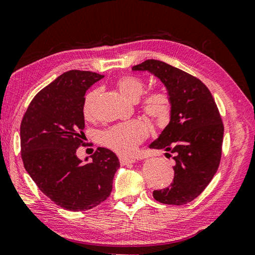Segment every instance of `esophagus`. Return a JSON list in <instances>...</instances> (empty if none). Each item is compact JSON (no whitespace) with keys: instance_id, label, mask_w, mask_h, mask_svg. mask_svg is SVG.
<instances>
[{"instance_id":"esophagus-1","label":"esophagus","mask_w":255,"mask_h":255,"mask_svg":"<svg viewBox=\"0 0 255 255\" xmlns=\"http://www.w3.org/2000/svg\"><path fill=\"white\" fill-rule=\"evenodd\" d=\"M119 161H120V164H122V165H129V164H133L136 160H135V158H131V157L120 156Z\"/></svg>"}]
</instances>
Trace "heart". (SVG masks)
<instances>
[{
  "instance_id": "b5f03b06",
  "label": "heart",
  "mask_w": 255,
  "mask_h": 255,
  "mask_svg": "<svg viewBox=\"0 0 255 255\" xmlns=\"http://www.w3.org/2000/svg\"><path fill=\"white\" fill-rule=\"evenodd\" d=\"M116 88L125 98L137 101L145 90V81L141 78L125 75L119 77L115 82ZM99 90L94 89L88 92L82 104L83 117H92L95 103L98 98ZM142 114L157 127H165L172 118L173 103L169 94L163 89H156L142 97L139 101ZM148 136V126L145 122L138 119L117 124L101 131L99 141L101 145L109 148L118 154L127 155L135 149L138 143Z\"/></svg>"
}]
</instances>
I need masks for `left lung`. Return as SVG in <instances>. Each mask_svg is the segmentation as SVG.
I'll list each match as a JSON object with an SVG mask.
<instances>
[{"label": "left lung", "instance_id": "left-lung-1", "mask_svg": "<svg viewBox=\"0 0 255 255\" xmlns=\"http://www.w3.org/2000/svg\"><path fill=\"white\" fill-rule=\"evenodd\" d=\"M132 70L159 78L173 103L169 124L149 147L174 155V179L152 196L163 204H187L211 183L221 161L224 125L215 100L198 78L159 60H146Z\"/></svg>", "mask_w": 255, "mask_h": 255}]
</instances>
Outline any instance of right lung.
Wrapping results in <instances>:
<instances>
[{
  "label": "right lung",
  "mask_w": 255,
  "mask_h": 255,
  "mask_svg": "<svg viewBox=\"0 0 255 255\" xmlns=\"http://www.w3.org/2000/svg\"><path fill=\"white\" fill-rule=\"evenodd\" d=\"M103 77L80 70L62 73L35 95L21 123L25 170L45 196L68 211H87L107 200L120 166L115 152L104 147L88 164L76 154L85 145L86 91Z\"/></svg>",
  "instance_id": "right-lung-1"
}]
</instances>
